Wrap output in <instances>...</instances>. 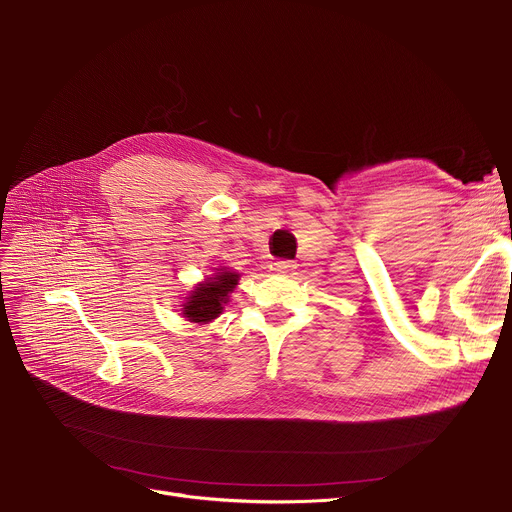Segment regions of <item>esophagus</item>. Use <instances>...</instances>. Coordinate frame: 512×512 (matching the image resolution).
Listing matches in <instances>:
<instances>
[{
  "label": "esophagus",
  "instance_id": "esophagus-1",
  "mask_svg": "<svg viewBox=\"0 0 512 512\" xmlns=\"http://www.w3.org/2000/svg\"><path fill=\"white\" fill-rule=\"evenodd\" d=\"M270 270H272L274 274H288V272L294 270V263H292V261H286V259H276V261L270 265Z\"/></svg>",
  "mask_w": 512,
  "mask_h": 512
}]
</instances>
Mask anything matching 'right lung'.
<instances>
[{
  "instance_id": "right-lung-1",
  "label": "right lung",
  "mask_w": 512,
  "mask_h": 512,
  "mask_svg": "<svg viewBox=\"0 0 512 512\" xmlns=\"http://www.w3.org/2000/svg\"><path fill=\"white\" fill-rule=\"evenodd\" d=\"M240 274L230 267H213V274L203 282L195 284L193 290L186 294L180 305V315L191 324L205 326L209 321L218 319L224 307L230 303V294L234 292Z\"/></svg>"
}]
</instances>
